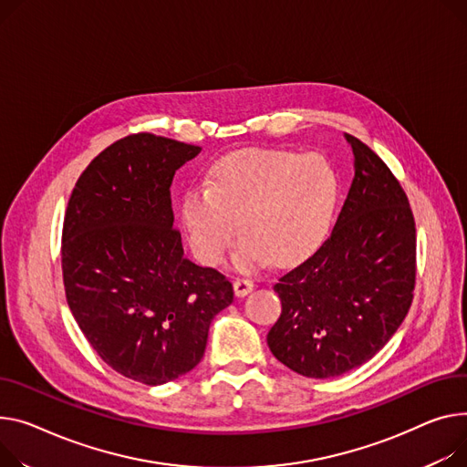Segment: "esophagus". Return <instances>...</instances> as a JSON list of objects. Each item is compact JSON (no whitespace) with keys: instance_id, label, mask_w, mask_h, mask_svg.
<instances>
[{"instance_id":"1","label":"esophagus","mask_w":467,"mask_h":467,"mask_svg":"<svg viewBox=\"0 0 467 467\" xmlns=\"http://www.w3.org/2000/svg\"><path fill=\"white\" fill-rule=\"evenodd\" d=\"M233 285H234L236 296H245L247 293H252L254 287H255V284L252 282V279H247V277H236Z\"/></svg>"}]
</instances>
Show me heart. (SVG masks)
Listing matches in <instances>:
<instances>
[{
	"mask_svg": "<svg viewBox=\"0 0 467 467\" xmlns=\"http://www.w3.org/2000/svg\"><path fill=\"white\" fill-rule=\"evenodd\" d=\"M341 185L332 165L316 153L244 150L215 163L208 188L197 185L182 201V222L193 254L220 265L245 238L238 263L287 266L312 255L327 240Z\"/></svg>",
	"mask_w": 467,
	"mask_h": 467,
	"instance_id": "heart-1",
	"label": "heart"
}]
</instances>
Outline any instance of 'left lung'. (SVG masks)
<instances>
[{"mask_svg":"<svg viewBox=\"0 0 467 467\" xmlns=\"http://www.w3.org/2000/svg\"><path fill=\"white\" fill-rule=\"evenodd\" d=\"M355 178L332 234L277 279L266 341L296 374L328 379L368 362L398 330L417 279L415 217L379 155L353 135Z\"/></svg>","mask_w":467,"mask_h":467,"instance_id":"8db88e82","label":"left lung"}]
</instances>
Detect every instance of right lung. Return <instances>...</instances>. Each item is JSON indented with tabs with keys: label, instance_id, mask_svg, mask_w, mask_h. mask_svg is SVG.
Returning <instances> with one entry per match:
<instances>
[{
	"label": "right lung",
	"instance_id": "add662e5",
	"mask_svg": "<svg viewBox=\"0 0 467 467\" xmlns=\"http://www.w3.org/2000/svg\"><path fill=\"white\" fill-rule=\"evenodd\" d=\"M199 146L151 133L105 148L77 180L61 233L67 304L119 376L163 385L202 358L229 279L183 257L171 183Z\"/></svg>",
	"mask_w": 467,
	"mask_h": 467
}]
</instances>
